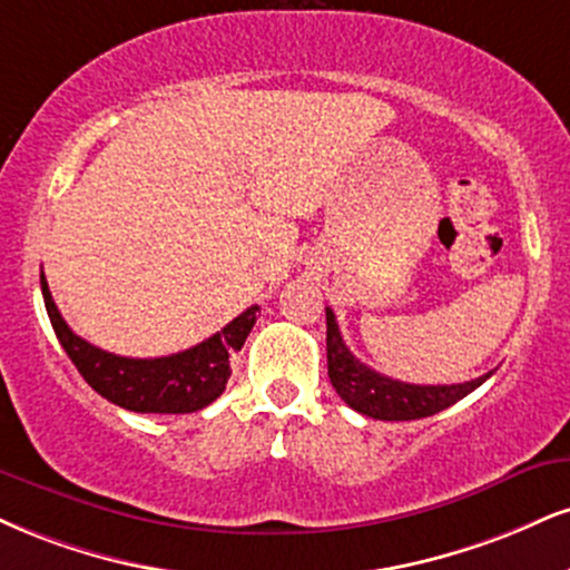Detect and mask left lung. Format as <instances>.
Instances as JSON below:
<instances>
[{"instance_id": "8db88e82", "label": "left lung", "mask_w": 570, "mask_h": 570, "mask_svg": "<svg viewBox=\"0 0 570 570\" xmlns=\"http://www.w3.org/2000/svg\"><path fill=\"white\" fill-rule=\"evenodd\" d=\"M326 361H328V380L347 406L358 411L363 416L385 422H409L433 416L438 411L454 406L472 390L481 387L489 374L478 380L462 382V385H409V382L390 380V376L374 372L366 363H361L347 351L342 340L337 318L332 307H326Z\"/></svg>"}]
</instances>
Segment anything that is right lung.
<instances>
[{"mask_svg": "<svg viewBox=\"0 0 570 570\" xmlns=\"http://www.w3.org/2000/svg\"><path fill=\"white\" fill-rule=\"evenodd\" d=\"M42 297L58 342L87 385L106 401L137 414H190L217 401L228 385L230 355L244 347L259 311V305L246 307L223 332L212 334L202 345L183 353L164 355V358H125L89 345L68 328L55 305L45 273Z\"/></svg>", "mask_w": 570, "mask_h": 570, "instance_id": "add662e5", "label": "right lung"}]
</instances>
